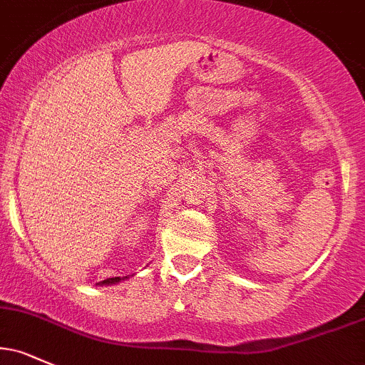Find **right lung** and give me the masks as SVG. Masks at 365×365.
I'll return each instance as SVG.
<instances>
[{
	"instance_id": "obj_1",
	"label": "right lung",
	"mask_w": 365,
	"mask_h": 365,
	"mask_svg": "<svg viewBox=\"0 0 365 365\" xmlns=\"http://www.w3.org/2000/svg\"><path fill=\"white\" fill-rule=\"evenodd\" d=\"M121 279H128V276H123V278H120V276H115V278H108V279H104V282H99L96 284H115V283H120Z\"/></svg>"
}]
</instances>
